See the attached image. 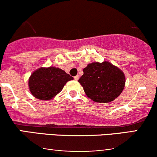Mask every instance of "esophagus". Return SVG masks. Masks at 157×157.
Instances as JSON below:
<instances>
[{"label": "esophagus", "mask_w": 157, "mask_h": 157, "mask_svg": "<svg viewBox=\"0 0 157 157\" xmlns=\"http://www.w3.org/2000/svg\"><path fill=\"white\" fill-rule=\"evenodd\" d=\"M79 78H80V76H79V75H77V76H75V77H74V79H75V80L76 81L78 80Z\"/></svg>", "instance_id": "1"}]
</instances>
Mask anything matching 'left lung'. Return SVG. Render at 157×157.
<instances>
[{
	"mask_svg": "<svg viewBox=\"0 0 157 157\" xmlns=\"http://www.w3.org/2000/svg\"><path fill=\"white\" fill-rule=\"evenodd\" d=\"M78 82L91 100L107 103L121 94L125 76L120 68L109 61L93 62L83 68V75Z\"/></svg>",
	"mask_w": 157,
	"mask_h": 157,
	"instance_id": "1",
	"label": "left lung"
}]
</instances>
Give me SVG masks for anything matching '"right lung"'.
<instances>
[{"label":"right lung","instance_id":"obj_1","mask_svg":"<svg viewBox=\"0 0 157 157\" xmlns=\"http://www.w3.org/2000/svg\"><path fill=\"white\" fill-rule=\"evenodd\" d=\"M73 79L60 68L40 67L29 78V89L35 98L50 100L62 91L68 81Z\"/></svg>","mask_w":157,"mask_h":157}]
</instances>
